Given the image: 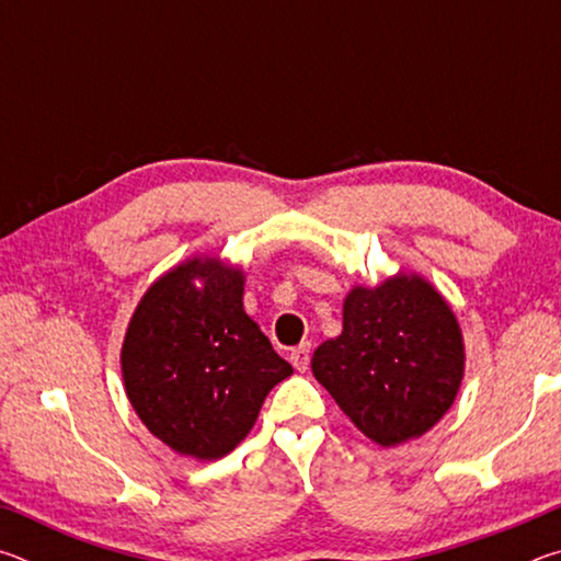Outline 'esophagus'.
<instances>
[{"mask_svg": "<svg viewBox=\"0 0 561 561\" xmlns=\"http://www.w3.org/2000/svg\"><path fill=\"white\" fill-rule=\"evenodd\" d=\"M309 358H311V344H309V341H304V344L294 346L291 354H289L291 366L297 368V371H307V368H309Z\"/></svg>", "mask_w": 561, "mask_h": 561, "instance_id": "obj_1", "label": "esophagus"}]
</instances>
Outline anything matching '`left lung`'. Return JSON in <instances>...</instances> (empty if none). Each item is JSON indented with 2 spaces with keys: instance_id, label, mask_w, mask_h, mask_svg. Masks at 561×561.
<instances>
[{
  "instance_id": "left-lung-1",
  "label": "left lung",
  "mask_w": 561,
  "mask_h": 561,
  "mask_svg": "<svg viewBox=\"0 0 561 561\" xmlns=\"http://www.w3.org/2000/svg\"><path fill=\"white\" fill-rule=\"evenodd\" d=\"M311 371L366 438L393 448L428 433L458 396V319L417 274L354 287L344 299V329L314 351Z\"/></svg>"
}]
</instances>
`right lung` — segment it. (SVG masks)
<instances>
[{"label": "right lung", "instance_id": "right-lung-1", "mask_svg": "<svg viewBox=\"0 0 561 561\" xmlns=\"http://www.w3.org/2000/svg\"><path fill=\"white\" fill-rule=\"evenodd\" d=\"M244 274L193 257L150 284L121 348L126 396L146 428L197 460L234 450L291 366L244 314Z\"/></svg>", "mask_w": 561, "mask_h": 561}]
</instances>
